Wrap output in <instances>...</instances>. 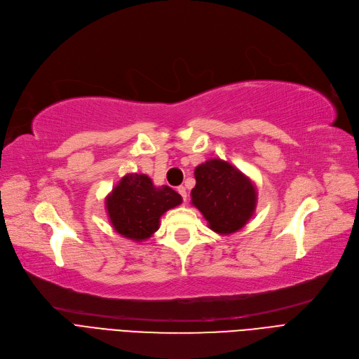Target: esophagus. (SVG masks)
Instances as JSON below:
<instances>
[{"mask_svg": "<svg viewBox=\"0 0 359 359\" xmlns=\"http://www.w3.org/2000/svg\"><path fill=\"white\" fill-rule=\"evenodd\" d=\"M177 192L180 194V196H182V199L186 202V201H188V192H186V189L183 188V186H179V188H177Z\"/></svg>", "mask_w": 359, "mask_h": 359, "instance_id": "1", "label": "esophagus"}]
</instances>
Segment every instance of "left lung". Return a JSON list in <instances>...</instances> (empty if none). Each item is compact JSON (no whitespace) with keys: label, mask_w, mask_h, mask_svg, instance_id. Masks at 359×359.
Returning <instances> with one entry per match:
<instances>
[{"label":"left lung","mask_w":359,"mask_h":359,"mask_svg":"<svg viewBox=\"0 0 359 359\" xmlns=\"http://www.w3.org/2000/svg\"><path fill=\"white\" fill-rule=\"evenodd\" d=\"M195 180L192 204L212 231L230 235L252 217L257 207L255 184L230 163L220 158L202 163L195 168Z\"/></svg>","instance_id":"8db88e82"}]
</instances>
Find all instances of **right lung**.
Segmentation results:
<instances>
[{
  "mask_svg": "<svg viewBox=\"0 0 359 359\" xmlns=\"http://www.w3.org/2000/svg\"><path fill=\"white\" fill-rule=\"evenodd\" d=\"M182 204L168 186H154L147 175H126L105 199L108 218L123 238L142 242L158 230L161 215Z\"/></svg>",
  "mask_w": 359,
  "mask_h": 359,
  "instance_id": "right-lung-1",
  "label": "right lung"
}]
</instances>
